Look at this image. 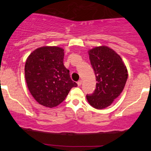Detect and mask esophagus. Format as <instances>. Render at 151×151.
<instances>
[{
  "instance_id": "esophagus-1",
  "label": "esophagus",
  "mask_w": 151,
  "mask_h": 151,
  "mask_svg": "<svg viewBox=\"0 0 151 151\" xmlns=\"http://www.w3.org/2000/svg\"><path fill=\"white\" fill-rule=\"evenodd\" d=\"M81 84H82V81H81V80H79V81H78V82H77V84H78V86H80L81 85Z\"/></svg>"
}]
</instances>
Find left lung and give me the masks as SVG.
Returning a JSON list of instances; mask_svg holds the SVG:
<instances>
[{"label": "left lung", "instance_id": "8db88e82", "mask_svg": "<svg viewBox=\"0 0 151 151\" xmlns=\"http://www.w3.org/2000/svg\"><path fill=\"white\" fill-rule=\"evenodd\" d=\"M89 55L97 83L93 93L86 95V99L93 108H106L124 90L127 69L121 57L106 46L89 50Z\"/></svg>", "mask_w": 151, "mask_h": 151}]
</instances>
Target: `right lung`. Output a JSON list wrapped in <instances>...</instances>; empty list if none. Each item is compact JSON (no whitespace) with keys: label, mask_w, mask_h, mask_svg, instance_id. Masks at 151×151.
I'll list each match as a JSON object with an SVG mask.
<instances>
[{"label":"right lung","mask_w":151,"mask_h":151,"mask_svg":"<svg viewBox=\"0 0 151 151\" xmlns=\"http://www.w3.org/2000/svg\"><path fill=\"white\" fill-rule=\"evenodd\" d=\"M64 50L45 46L34 50L27 58L25 77L27 88L40 104L52 108L61 104L77 83L64 66Z\"/></svg>","instance_id":"add662e5"}]
</instances>
